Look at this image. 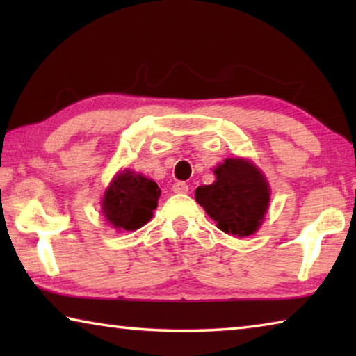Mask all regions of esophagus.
<instances>
[{
  "label": "esophagus",
  "mask_w": 356,
  "mask_h": 356,
  "mask_svg": "<svg viewBox=\"0 0 356 356\" xmlns=\"http://www.w3.org/2000/svg\"><path fill=\"white\" fill-rule=\"evenodd\" d=\"M172 191L174 193H186L188 191V185L185 182H176L172 185Z\"/></svg>",
  "instance_id": "1"
}]
</instances>
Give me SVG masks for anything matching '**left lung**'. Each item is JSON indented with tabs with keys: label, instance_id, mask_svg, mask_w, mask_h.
Masks as SVG:
<instances>
[{
	"label": "left lung",
	"instance_id": "1",
	"mask_svg": "<svg viewBox=\"0 0 356 356\" xmlns=\"http://www.w3.org/2000/svg\"><path fill=\"white\" fill-rule=\"evenodd\" d=\"M212 185L197 186L195 197L222 232L248 237L257 231L270 201L268 185L250 161L226 159L215 168Z\"/></svg>",
	"mask_w": 356,
	"mask_h": 356
}]
</instances>
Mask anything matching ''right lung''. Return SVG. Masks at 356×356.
Masks as SVG:
<instances>
[{
    "label": "right lung",
    "instance_id": "obj_1",
    "mask_svg": "<svg viewBox=\"0 0 356 356\" xmlns=\"http://www.w3.org/2000/svg\"><path fill=\"white\" fill-rule=\"evenodd\" d=\"M160 196L154 180L129 170L113 180L104 197V215L114 227L135 231L152 218Z\"/></svg>",
    "mask_w": 356,
    "mask_h": 356
}]
</instances>
